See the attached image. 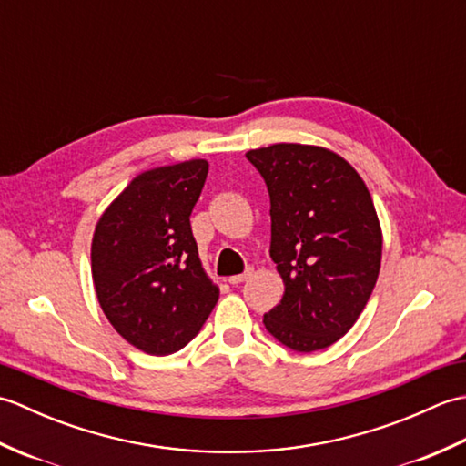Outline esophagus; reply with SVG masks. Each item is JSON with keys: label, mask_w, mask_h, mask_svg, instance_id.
<instances>
[{"label": "esophagus", "mask_w": 466, "mask_h": 466, "mask_svg": "<svg viewBox=\"0 0 466 466\" xmlns=\"http://www.w3.org/2000/svg\"><path fill=\"white\" fill-rule=\"evenodd\" d=\"M252 274V268H248L246 272H242V274H236V276H230V279H228V282H230L232 286H238V284H242L246 279H248V276Z\"/></svg>", "instance_id": "1"}]
</instances>
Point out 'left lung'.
Here are the masks:
<instances>
[{
	"mask_svg": "<svg viewBox=\"0 0 466 466\" xmlns=\"http://www.w3.org/2000/svg\"><path fill=\"white\" fill-rule=\"evenodd\" d=\"M270 194V258L284 296L264 314L296 352L329 349L352 329L379 279L382 232L369 187L326 147L274 144L246 154Z\"/></svg>",
	"mask_w": 466,
	"mask_h": 466,
	"instance_id": "left-lung-1",
	"label": "left lung"
}]
</instances>
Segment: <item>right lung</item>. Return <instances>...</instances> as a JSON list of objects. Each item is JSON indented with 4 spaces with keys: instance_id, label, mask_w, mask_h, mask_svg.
<instances>
[{
    "instance_id": "1",
    "label": "right lung",
    "mask_w": 466,
    "mask_h": 466,
    "mask_svg": "<svg viewBox=\"0 0 466 466\" xmlns=\"http://www.w3.org/2000/svg\"><path fill=\"white\" fill-rule=\"evenodd\" d=\"M206 176V160L147 170L127 184L96 226L97 300L116 332L147 354L184 349L220 294L198 258L190 226Z\"/></svg>"
}]
</instances>
